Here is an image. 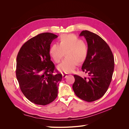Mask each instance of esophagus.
<instances>
[{
  "label": "esophagus",
  "mask_w": 129,
  "mask_h": 129,
  "mask_svg": "<svg viewBox=\"0 0 129 129\" xmlns=\"http://www.w3.org/2000/svg\"><path fill=\"white\" fill-rule=\"evenodd\" d=\"M68 75V74L67 73L62 74V77H63V78H66Z\"/></svg>",
  "instance_id": "34e87169"
}]
</instances>
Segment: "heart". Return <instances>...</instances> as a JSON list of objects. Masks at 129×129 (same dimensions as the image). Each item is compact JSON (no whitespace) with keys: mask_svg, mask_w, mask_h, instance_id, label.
<instances>
[{"mask_svg":"<svg viewBox=\"0 0 129 129\" xmlns=\"http://www.w3.org/2000/svg\"><path fill=\"white\" fill-rule=\"evenodd\" d=\"M58 44H53L49 54L55 63H59L66 52L67 57L58 66L60 72L71 73L74 71L78 62H82L86 58L88 48L87 45L74 34H63L58 39Z\"/></svg>","mask_w":129,"mask_h":129,"instance_id":"b5f03b06","label":"heart"}]
</instances>
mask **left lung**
Wrapping results in <instances>:
<instances>
[{
    "instance_id": "8db88e82",
    "label": "left lung",
    "mask_w": 129,
    "mask_h": 129,
    "mask_svg": "<svg viewBox=\"0 0 129 129\" xmlns=\"http://www.w3.org/2000/svg\"><path fill=\"white\" fill-rule=\"evenodd\" d=\"M80 36H83L88 44V55L82 71L88 77L74 75L73 89L78 97L90 102L100 99L107 92L114 70V57L108 45L98 35L85 30Z\"/></svg>"
}]
</instances>
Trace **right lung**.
<instances>
[{
    "label": "right lung",
    "mask_w": 129,
    "mask_h": 129,
    "mask_svg": "<svg viewBox=\"0 0 129 129\" xmlns=\"http://www.w3.org/2000/svg\"><path fill=\"white\" fill-rule=\"evenodd\" d=\"M56 35L44 33L22 46L17 57L16 76L23 94L31 102L45 105L57 96L62 74L50 60V45Z\"/></svg>",
    "instance_id": "add662e5"
}]
</instances>
